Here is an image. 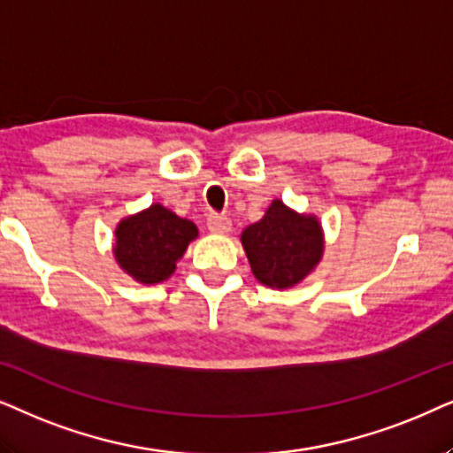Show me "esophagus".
Masks as SVG:
<instances>
[{
	"label": "esophagus",
	"mask_w": 453,
	"mask_h": 453,
	"mask_svg": "<svg viewBox=\"0 0 453 453\" xmlns=\"http://www.w3.org/2000/svg\"><path fill=\"white\" fill-rule=\"evenodd\" d=\"M207 227H209V230L213 232V234H226V232H230L232 221L227 219L226 215H217V213H213V215H209Z\"/></svg>",
	"instance_id": "34e87169"
}]
</instances>
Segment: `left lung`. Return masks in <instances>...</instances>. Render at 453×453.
<instances>
[{
    "label": "left lung",
    "instance_id": "left-lung-1",
    "mask_svg": "<svg viewBox=\"0 0 453 453\" xmlns=\"http://www.w3.org/2000/svg\"><path fill=\"white\" fill-rule=\"evenodd\" d=\"M252 273L265 286L289 288L311 273L323 255L317 217L296 215L273 201L261 221L242 232Z\"/></svg>",
    "mask_w": 453,
    "mask_h": 453
}]
</instances>
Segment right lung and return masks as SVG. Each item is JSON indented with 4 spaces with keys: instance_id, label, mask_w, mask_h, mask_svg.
<instances>
[{
    "instance_id": "right-lung-1",
    "label": "right lung",
    "mask_w": 453,
    "mask_h": 453,
    "mask_svg": "<svg viewBox=\"0 0 453 453\" xmlns=\"http://www.w3.org/2000/svg\"><path fill=\"white\" fill-rule=\"evenodd\" d=\"M196 234L195 223L182 219L161 204H153L119 223L116 258L119 267L136 281H164L173 273L176 261Z\"/></svg>"
}]
</instances>
